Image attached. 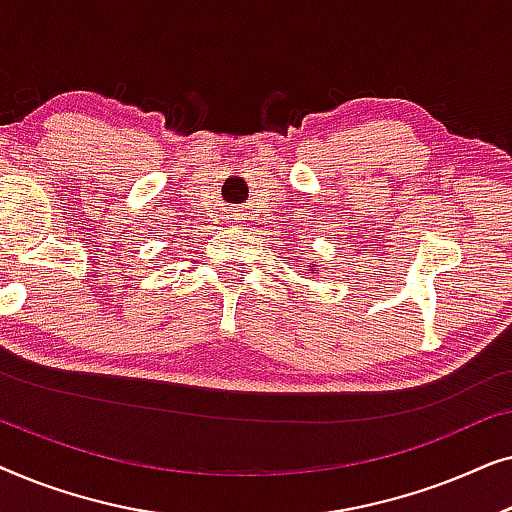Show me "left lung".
Returning <instances> with one entry per match:
<instances>
[{
	"label": "left lung",
	"mask_w": 512,
	"mask_h": 512,
	"mask_svg": "<svg viewBox=\"0 0 512 512\" xmlns=\"http://www.w3.org/2000/svg\"><path fill=\"white\" fill-rule=\"evenodd\" d=\"M310 268H312V270H314V265H310Z\"/></svg>",
	"instance_id": "left-lung-1"
}]
</instances>
